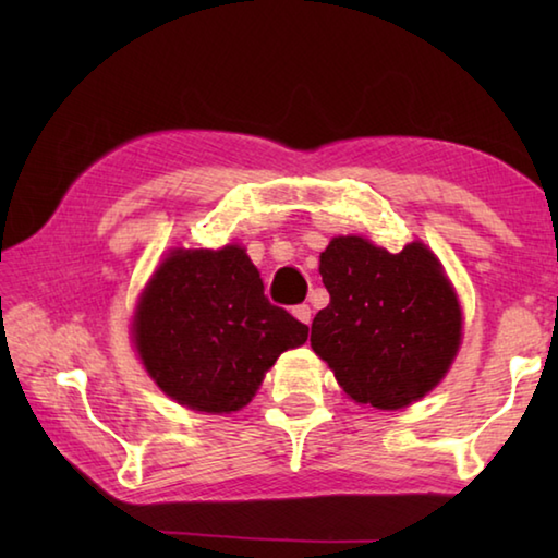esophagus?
<instances>
[{
	"mask_svg": "<svg viewBox=\"0 0 558 558\" xmlns=\"http://www.w3.org/2000/svg\"><path fill=\"white\" fill-rule=\"evenodd\" d=\"M292 315H295L302 325H310V319H313V310H310V305H295L292 307Z\"/></svg>",
	"mask_w": 558,
	"mask_h": 558,
	"instance_id": "esophagus-1",
	"label": "esophagus"
}]
</instances>
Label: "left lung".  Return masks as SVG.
I'll return each mask as SVG.
<instances>
[{
	"label": "left lung",
	"mask_w": 558,
	"mask_h": 558,
	"mask_svg": "<svg viewBox=\"0 0 558 558\" xmlns=\"http://www.w3.org/2000/svg\"><path fill=\"white\" fill-rule=\"evenodd\" d=\"M329 305L313 344L356 403L403 409L426 396L460 347L462 315L438 258L423 243L389 253L339 235L319 256Z\"/></svg>",
	"instance_id": "8db88e82"
}]
</instances>
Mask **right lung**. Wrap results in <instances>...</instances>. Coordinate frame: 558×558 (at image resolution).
<instances>
[{
    "label": "right lung",
    "instance_id": "right-lung-1",
    "mask_svg": "<svg viewBox=\"0 0 558 558\" xmlns=\"http://www.w3.org/2000/svg\"><path fill=\"white\" fill-rule=\"evenodd\" d=\"M147 374L177 403L231 413L256 396L286 349L305 344L307 325L266 298L239 245L174 251L149 280L132 323Z\"/></svg>",
    "mask_w": 558,
    "mask_h": 558
}]
</instances>
